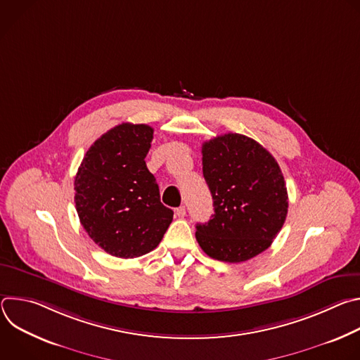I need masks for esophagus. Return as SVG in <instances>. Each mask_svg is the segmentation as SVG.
I'll list each match as a JSON object with an SVG mask.
<instances>
[{
    "mask_svg": "<svg viewBox=\"0 0 360 360\" xmlns=\"http://www.w3.org/2000/svg\"><path fill=\"white\" fill-rule=\"evenodd\" d=\"M175 215H176L178 218H184V217L186 215V210H185V207H179V208H176V210H175Z\"/></svg>",
    "mask_w": 360,
    "mask_h": 360,
    "instance_id": "34e87169",
    "label": "esophagus"
}]
</instances>
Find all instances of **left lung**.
I'll return each mask as SVG.
<instances>
[{
	"label": "left lung",
	"instance_id": "8db88e82",
	"mask_svg": "<svg viewBox=\"0 0 360 360\" xmlns=\"http://www.w3.org/2000/svg\"><path fill=\"white\" fill-rule=\"evenodd\" d=\"M202 172L215 212L196 225L202 250L231 264L266 250L288 215V191L276 160L255 139L229 132L202 143Z\"/></svg>",
	"mask_w": 360,
	"mask_h": 360
}]
</instances>
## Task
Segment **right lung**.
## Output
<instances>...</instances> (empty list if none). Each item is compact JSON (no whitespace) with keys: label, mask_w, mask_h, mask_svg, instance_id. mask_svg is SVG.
<instances>
[{"label":"right lung","mask_w":360,"mask_h":360,"mask_svg":"<svg viewBox=\"0 0 360 360\" xmlns=\"http://www.w3.org/2000/svg\"><path fill=\"white\" fill-rule=\"evenodd\" d=\"M153 129L121 124L98 138L78 168L75 208L89 238L117 258L155 249L172 222L160 188L145 164Z\"/></svg>","instance_id":"1"}]
</instances>
